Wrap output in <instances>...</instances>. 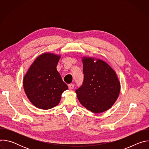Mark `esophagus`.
<instances>
[{
    "label": "esophagus",
    "instance_id": "obj_1",
    "mask_svg": "<svg viewBox=\"0 0 149 149\" xmlns=\"http://www.w3.org/2000/svg\"><path fill=\"white\" fill-rule=\"evenodd\" d=\"M74 86H75V85L74 84H69L68 87L70 90H72L74 88Z\"/></svg>",
    "mask_w": 149,
    "mask_h": 149
}]
</instances>
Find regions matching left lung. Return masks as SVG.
<instances>
[{
  "mask_svg": "<svg viewBox=\"0 0 149 149\" xmlns=\"http://www.w3.org/2000/svg\"><path fill=\"white\" fill-rule=\"evenodd\" d=\"M82 58L84 78L82 85L75 91L77 98L84 107L92 113L107 111L115 103L120 94V82L117 75L101 59L86 56Z\"/></svg>",
  "mask_w": 149,
  "mask_h": 149,
  "instance_id": "8db88e82",
  "label": "left lung"
}]
</instances>
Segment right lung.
Here are the masks:
<instances>
[{
  "label": "right lung",
  "mask_w": 149,
  "mask_h": 149,
  "mask_svg": "<svg viewBox=\"0 0 149 149\" xmlns=\"http://www.w3.org/2000/svg\"><path fill=\"white\" fill-rule=\"evenodd\" d=\"M60 55L44 53L30 66L23 79L25 94L36 107L49 110L59 103L62 94L68 89L56 70Z\"/></svg>",
  "instance_id": "obj_1"
}]
</instances>
